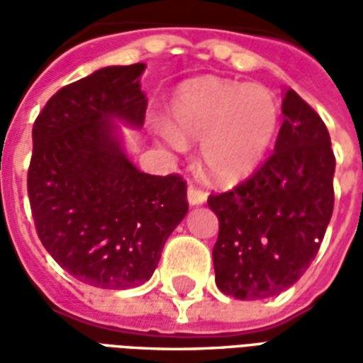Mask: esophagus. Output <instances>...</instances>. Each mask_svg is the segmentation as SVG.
<instances>
[{
    "label": "esophagus",
    "instance_id": "34e87169",
    "mask_svg": "<svg viewBox=\"0 0 363 363\" xmlns=\"http://www.w3.org/2000/svg\"><path fill=\"white\" fill-rule=\"evenodd\" d=\"M186 198H189L190 206H202L206 202L208 194H206L204 190L196 189V186H189V190H186Z\"/></svg>",
    "mask_w": 363,
    "mask_h": 363
}]
</instances>
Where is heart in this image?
Wrapping results in <instances>:
<instances>
[{"label": "heart", "mask_w": 363, "mask_h": 363, "mask_svg": "<svg viewBox=\"0 0 363 363\" xmlns=\"http://www.w3.org/2000/svg\"><path fill=\"white\" fill-rule=\"evenodd\" d=\"M281 106L264 85L220 77L182 83L169 103L173 143L200 140V159L210 179L220 184L251 177L278 135Z\"/></svg>", "instance_id": "obj_1"}]
</instances>
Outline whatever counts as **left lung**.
I'll list each match as a JSON object with an SVG mask.
<instances>
[{
  "label": "left lung",
  "instance_id": "left-lung-1",
  "mask_svg": "<svg viewBox=\"0 0 363 363\" xmlns=\"http://www.w3.org/2000/svg\"><path fill=\"white\" fill-rule=\"evenodd\" d=\"M281 114L267 163L243 184L208 198L220 220L216 284L235 299H264L294 286L317 257L333 216L336 163L325 122L291 89Z\"/></svg>",
  "mask_w": 363,
  "mask_h": 363
}]
</instances>
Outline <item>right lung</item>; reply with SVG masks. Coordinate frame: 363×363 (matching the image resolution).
Segmentation results:
<instances>
[{
    "label": "right lung",
    "instance_id": "add662e5",
    "mask_svg": "<svg viewBox=\"0 0 363 363\" xmlns=\"http://www.w3.org/2000/svg\"><path fill=\"white\" fill-rule=\"evenodd\" d=\"M145 64L108 66L66 85L33 128L28 198L52 259L83 284L128 289L150 280L165 241L189 212L179 174L142 173L122 126L140 130Z\"/></svg>",
    "mask_w": 363,
    "mask_h": 363
}]
</instances>
